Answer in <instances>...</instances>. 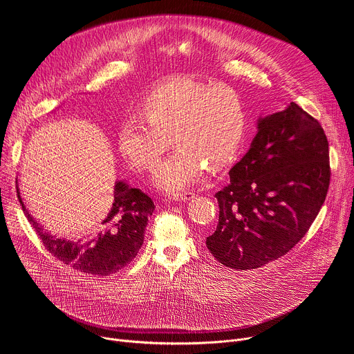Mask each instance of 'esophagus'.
<instances>
[{
    "mask_svg": "<svg viewBox=\"0 0 354 354\" xmlns=\"http://www.w3.org/2000/svg\"><path fill=\"white\" fill-rule=\"evenodd\" d=\"M194 197L193 192H183V193H175L174 194V200L176 201H189Z\"/></svg>",
    "mask_w": 354,
    "mask_h": 354,
    "instance_id": "esophagus-1",
    "label": "esophagus"
}]
</instances>
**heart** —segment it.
Masks as SVG:
<instances>
[{"instance_id":"1","label":"heart","mask_w":354,"mask_h":354,"mask_svg":"<svg viewBox=\"0 0 354 354\" xmlns=\"http://www.w3.org/2000/svg\"><path fill=\"white\" fill-rule=\"evenodd\" d=\"M249 116L242 96L230 86L175 81L149 92L141 118H127L119 130V149L138 171L156 165L168 148L176 149L154 171L153 182L176 192L197 182L209 167L231 165L245 144Z\"/></svg>"}]
</instances>
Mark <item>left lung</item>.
Returning <instances> with one entry per match:
<instances>
[{"label": "left lung", "mask_w": 354, "mask_h": 354, "mask_svg": "<svg viewBox=\"0 0 354 354\" xmlns=\"http://www.w3.org/2000/svg\"><path fill=\"white\" fill-rule=\"evenodd\" d=\"M248 153L216 193L220 216L207 236L212 255L235 270L279 259L306 235L329 187V149L324 129L290 102L259 118Z\"/></svg>", "instance_id": "left-lung-1"}]
</instances>
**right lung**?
Returning a JSON list of instances; mask_svg holds the SVG:
<instances>
[{
	"label": "right lung",
	"mask_w": 354,
	"mask_h": 354,
	"mask_svg": "<svg viewBox=\"0 0 354 354\" xmlns=\"http://www.w3.org/2000/svg\"><path fill=\"white\" fill-rule=\"evenodd\" d=\"M17 193L28 221L33 225L44 246L63 263L93 276L113 274L137 257L144 242L148 217L156 210L151 197L124 180H116L113 205L106 217L100 221L95 235L71 241L47 232L29 214L18 185Z\"/></svg>",
	"instance_id": "obj_1"
}]
</instances>
